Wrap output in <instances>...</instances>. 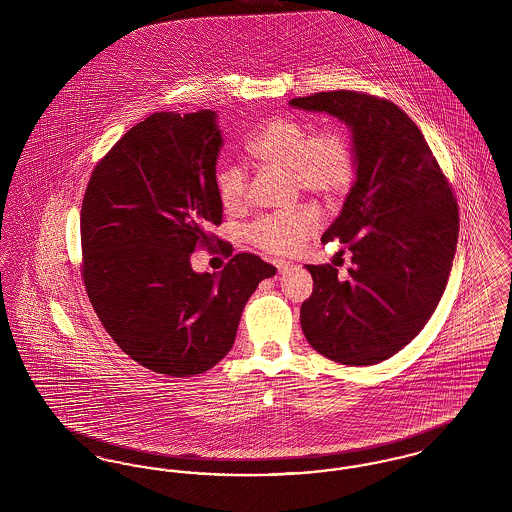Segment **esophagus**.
I'll list each match as a JSON object with an SVG mask.
<instances>
[{
  "mask_svg": "<svg viewBox=\"0 0 512 512\" xmlns=\"http://www.w3.org/2000/svg\"><path fill=\"white\" fill-rule=\"evenodd\" d=\"M274 265H276L280 274H284L290 268V263H286V261H274Z\"/></svg>",
  "mask_w": 512,
  "mask_h": 512,
  "instance_id": "34e87169",
  "label": "esophagus"
}]
</instances>
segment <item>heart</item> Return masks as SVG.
Here are the masks:
<instances>
[{
  "label": "heart",
  "instance_id": "1",
  "mask_svg": "<svg viewBox=\"0 0 512 512\" xmlns=\"http://www.w3.org/2000/svg\"><path fill=\"white\" fill-rule=\"evenodd\" d=\"M245 153L292 178L295 190L311 192L328 203L340 201L355 180V151L340 126L328 124L311 132L307 122L290 115L272 117L247 134ZM215 190L228 211H240L247 197V178L240 165L224 163L215 172ZM320 213L311 203L255 220L247 240L272 255H290L315 232Z\"/></svg>",
  "mask_w": 512,
  "mask_h": 512
}]
</instances>
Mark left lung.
Wrapping results in <instances>:
<instances>
[{"mask_svg": "<svg viewBox=\"0 0 512 512\" xmlns=\"http://www.w3.org/2000/svg\"><path fill=\"white\" fill-rule=\"evenodd\" d=\"M351 128L357 180L322 234L353 267L305 265L313 293L301 305L311 347L341 365H376L418 336L445 292L459 240V207L432 149L388 99L336 90L290 101Z\"/></svg>", "mask_w": 512, "mask_h": 512, "instance_id": "left-lung-1", "label": "left lung"}]
</instances>
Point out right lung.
<instances>
[{
	"label": "right lung",
	"instance_id": "1",
	"mask_svg": "<svg viewBox=\"0 0 512 512\" xmlns=\"http://www.w3.org/2000/svg\"><path fill=\"white\" fill-rule=\"evenodd\" d=\"M215 111H161L132 126L90 176L82 211V278L122 351L157 374H201L232 349L247 299L276 268L253 253L217 274L190 255L222 222ZM226 247V245H224ZM232 255V253H230Z\"/></svg>",
	"mask_w": 512,
	"mask_h": 512
}]
</instances>
